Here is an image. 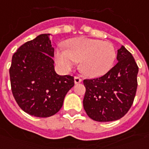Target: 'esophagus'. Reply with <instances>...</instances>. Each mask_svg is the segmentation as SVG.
I'll return each instance as SVG.
<instances>
[{
  "mask_svg": "<svg viewBox=\"0 0 149 149\" xmlns=\"http://www.w3.org/2000/svg\"><path fill=\"white\" fill-rule=\"evenodd\" d=\"M82 79L79 77V76H75L74 77V83L75 84H78V83H80V82H82Z\"/></svg>",
  "mask_w": 149,
  "mask_h": 149,
  "instance_id": "esophagus-1",
  "label": "esophagus"
}]
</instances>
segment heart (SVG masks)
<instances>
[{"label": "heart", "mask_w": 149, "mask_h": 149, "mask_svg": "<svg viewBox=\"0 0 149 149\" xmlns=\"http://www.w3.org/2000/svg\"><path fill=\"white\" fill-rule=\"evenodd\" d=\"M66 49H58L55 60L64 70H70L74 63H80V70L85 75L96 78L104 75L114 63L117 53L109 42L88 38L68 40Z\"/></svg>", "instance_id": "1"}]
</instances>
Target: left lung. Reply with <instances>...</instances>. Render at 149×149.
Masks as SVG:
<instances>
[{"mask_svg":"<svg viewBox=\"0 0 149 149\" xmlns=\"http://www.w3.org/2000/svg\"><path fill=\"white\" fill-rule=\"evenodd\" d=\"M117 59L118 63L106 74L83 81V107L89 118L96 121L118 120L133 103L137 88V64L124 46L118 51Z\"/></svg>","mask_w":149,"mask_h":149,"instance_id":"8db88e82","label":"left lung"}]
</instances>
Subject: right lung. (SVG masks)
<instances>
[{
  "label": "right lung",
  "mask_w": 149,
  "mask_h": 149,
  "mask_svg": "<svg viewBox=\"0 0 149 149\" xmlns=\"http://www.w3.org/2000/svg\"><path fill=\"white\" fill-rule=\"evenodd\" d=\"M49 36L41 34L19 47L9 69L12 92L18 106L38 118L58 113L74 85L73 76L58 75L55 71Z\"/></svg>",
  "instance_id": "right-lung-1"
}]
</instances>
